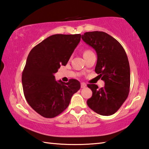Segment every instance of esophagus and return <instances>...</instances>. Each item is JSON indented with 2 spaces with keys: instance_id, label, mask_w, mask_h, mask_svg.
Segmentation results:
<instances>
[{
  "instance_id": "obj_1",
  "label": "esophagus",
  "mask_w": 149,
  "mask_h": 149,
  "mask_svg": "<svg viewBox=\"0 0 149 149\" xmlns=\"http://www.w3.org/2000/svg\"><path fill=\"white\" fill-rule=\"evenodd\" d=\"M86 86H87V84H85V83H84V82L81 83V88H85Z\"/></svg>"
}]
</instances>
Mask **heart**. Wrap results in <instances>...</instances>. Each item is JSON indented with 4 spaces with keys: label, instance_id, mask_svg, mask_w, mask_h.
Wrapping results in <instances>:
<instances>
[{
    "label": "heart",
    "instance_id": "heart-1",
    "mask_svg": "<svg viewBox=\"0 0 149 149\" xmlns=\"http://www.w3.org/2000/svg\"><path fill=\"white\" fill-rule=\"evenodd\" d=\"M91 52H93L91 51V50H86V51H85V52H84V55L89 54V53H91Z\"/></svg>",
    "mask_w": 149,
    "mask_h": 149
}]
</instances>
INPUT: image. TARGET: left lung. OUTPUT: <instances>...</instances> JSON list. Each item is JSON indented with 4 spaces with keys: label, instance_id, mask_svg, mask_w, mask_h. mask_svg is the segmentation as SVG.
Here are the masks:
<instances>
[{
    "label": "left lung",
    "instance_id": "8db88e82",
    "mask_svg": "<svg viewBox=\"0 0 149 149\" xmlns=\"http://www.w3.org/2000/svg\"><path fill=\"white\" fill-rule=\"evenodd\" d=\"M81 38L97 52L95 70L105 83L100 89L95 84L87 85L93 92L87 101L88 107L100 115L114 114L130 91V68L127 54L120 42L105 32H86Z\"/></svg>",
    "mask_w": 149,
    "mask_h": 149
}]
</instances>
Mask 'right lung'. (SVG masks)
I'll use <instances>...</instances> for the list:
<instances>
[{
    "label": "right lung",
    "instance_id": "obj_1",
    "mask_svg": "<svg viewBox=\"0 0 149 149\" xmlns=\"http://www.w3.org/2000/svg\"><path fill=\"white\" fill-rule=\"evenodd\" d=\"M80 34L51 35L30 51L22 72L24 93L30 107L42 116H57L68 107L80 89L77 80L56 81L54 74L68 62L81 40Z\"/></svg>",
    "mask_w": 149,
    "mask_h": 149
}]
</instances>
